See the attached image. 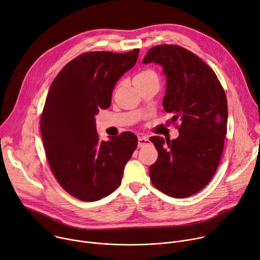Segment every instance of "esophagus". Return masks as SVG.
<instances>
[{
	"instance_id": "esophagus-1",
	"label": "esophagus",
	"mask_w": 260,
	"mask_h": 260,
	"mask_svg": "<svg viewBox=\"0 0 260 260\" xmlns=\"http://www.w3.org/2000/svg\"><path fill=\"white\" fill-rule=\"evenodd\" d=\"M149 142V139L145 136H141L138 138V146L139 147H143L144 145H146Z\"/></svg>"
}]
</instances>
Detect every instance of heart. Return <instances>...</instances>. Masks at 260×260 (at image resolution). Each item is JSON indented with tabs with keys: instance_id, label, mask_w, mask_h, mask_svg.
I'll return each instance as SVG.
<instances>
[{
	"instance_id": "b5f03b06",
	"label": "heart",
	"mask_w": 260,
	"mask_h": 260,
	"mask_svg": "<svg viewBox=\"0 0 260 260\" xmlns=\"http://www.w3.org/2000/svg\"><path fill=\"white\" fill-rule=\"evenodd\" d=\"M151 78H156V75L152 70H143V72L139 73L135 78L134 81H145Z\"/></svg>"
}]
</instances>
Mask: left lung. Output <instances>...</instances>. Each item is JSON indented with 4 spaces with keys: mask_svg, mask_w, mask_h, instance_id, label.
Wrapping results in <instances>:
<instances>
[{
    "mask_svg": "<svg viewBox=\"0 0 260 260\" xmlns=\"http://www.w3.org/2000/svg\"><path fill=\"white\" fill-rule=\"evenodd\" d=\"M142 62L162 67V107L173 114L172 123L180 124L175 140L149 138L158 152L150 180L164 194L185 198L202 190L218 168L227 133L225 92L214 70L181 46H153Z\"/></svg>",
    "mask_w": 260,
    "mask_h": 260,
    "instance_id": "1",
    "label": "left lung"
}]
</instances>
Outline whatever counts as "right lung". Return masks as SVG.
Masks as SVG:
<instances>
[{
  "label": "right lung",
  "instance_id": "right-lung-1",
  "mask_svg": "<svg viewBox=\"0 0 260 260\" xmlns=\"http://www.w3.org/2000/svg\"><path fill=\"white\" fill-rule=\"evenodd\" d=\"M139 49L90 52L67 63L53 81L40 119L46 158L64 190L98 201L121 183L138 138L125 132L101 141L95 115L111 105L115 84L136 64Z\"/></svg>",
  "mask_w": 260,
  "mask_h": 260
}]
</instances>
